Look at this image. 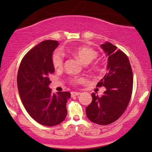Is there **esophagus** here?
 I'll use <instances>...</instances> for the list:
<instances>
[{"label": "esophagus", "mask_w": 152, "mask_h": 152, "mask_svg": "<svg viewBox=\"0 0 152 152\" xmlns=\"http://www.w3.org/2000/svg\"><path fill=\"white\" fill-rule=\"evenodd\" d=\"M80 95V92H72L71 93V95L72 96H77V95Z\"/></svg>", "instance_id": "34e87169"}]
</instances>
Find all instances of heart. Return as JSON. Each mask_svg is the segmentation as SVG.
Listing matches in <instances>:
<instances>
[{"label":"heart","mask_w":152,"mask_h":152,"mask_svg":"<svg viewBox=\"0 0 152 152\" xmlns=\"http://www.w3.org/2000/svg\"><path fill=\"white\" fill-rule=\"evenodd\" d=\"M72 54L78 59L82 64L87 65L91 63L97 57V53L95 50L87 46H80L77 48L72 52ZM53 64L56 69H60L62 68L64 64V56L59 50H56L53 53L52 57ZM85 80L83 77L74 78L72 80L73 84H80L84 82Z\"/></svg>","instance_id":"1"}]
</instances>
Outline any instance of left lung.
Masks as SVG:
<instances>
[{"instance_id": "1", "label": "left lung", "mask_w": 152, "mask_h": 152, "mask_svg": "<svg viewBox=\"0 0 152 152\" xmlns=\"http://www.w3.org/2000/svg\"><path fill=\"white\" fill-rule=\"evenodd\" d=\"M107 57V72L97 83L104 86L101 97L93 93V100L86 108L91 122L107 125L117 120L127 108L133 90V72L129 60L115 45L105 42L100 45Z\"/></svg>"}]
</instances>
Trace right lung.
<instances>
[{"label":"right lung","instance_id":"add662e5","mask_svg":"<svg viewBox=\"0 0 152 152\" xmlns=\"http://www.w3.org/2000/svg\"><path fill=\"white\" fill-rule=\"evenodd\" d=\"M59 43L43 41L25 55L17 75V86L25 109L31 117L44 126L57 125L67 115L69 92L52 93L48 76L55 72L52 57Z\"/></svg>","mask_w":152,"mask_h":152}]
</instances>
